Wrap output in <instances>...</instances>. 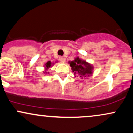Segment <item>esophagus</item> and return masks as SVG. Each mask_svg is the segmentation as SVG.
Segmentation results:
<instances>
[{
  "mask_svg": "<svg viewBox=\"0 0 133 133\" xmlns=\"http://www.w3.org/2000/svg\"><path fill=\"white\" fill-rule=\"evenodd\" d=\"M59 60L61 62H65V58L63 56H61V57H59Z\"/></svg>",
  "mask_w": 133,
  "mask_h": 133,
  "instance_id": "obj_1",
  "label": "esophagus"
}]
</instances>
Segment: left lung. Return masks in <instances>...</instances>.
<instances>
[{
  "label": "left lung",
  "mask_w": 133,
  "mask_h": 133,
  "mask_svg": "<svg viewBox=\"0 0 133 133\" xmlns=\"http://www.w3.org/2000/svg\"><path fill=\"white\" fill-rule=\"evenodd\" d=\"M70 66L71 67L72 72H74V76H79L81 79H85L88 76L89 77L92 74L94 67L86 61L82 60L79 57L75 58L72 61H69Z\"/></svg>",
  "instance_id": "obj_1"
}]
</instances>
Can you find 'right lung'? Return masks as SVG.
<instances>
[{"mask_svg": "<svg viewBox=\"0 0 133 133\" xmlns=\"http://www.w3.org/2000/svg\"><path fill=\"white\" fill-rule=\"evenodd\" d=\"M54 63H52V62H51V61H48V62H47L45 64V66H44V68H45V70H47L48 69H49L50 68H51L52 66L53 65H54ZM46 71H45V72H45V73H47V74H49V72H46Z\"/></svg>", "mask_w": 133, "mask_h": 133, "instance_id": "add662e5", "label": "right lung"}]
</instances>
